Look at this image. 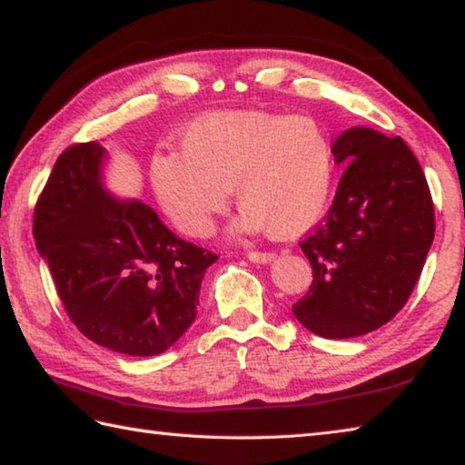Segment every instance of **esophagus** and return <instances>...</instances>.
Listing matches in <instances>:
<instances>
[{
	"label": "esophagus",
	"mask_w": 465,
	"mask_h": 465,
	"mask_svg": "<svg viewBox=\"0 0 465 465\" xmlns=\"http://www.w3.org/2000/svg\"><path fill=\"white\" fill-rule=\"evenodd\" d=\"M247 259L253 263H270L275 259V253H272V251H249Z\"/></svg>",
	"instance_id": "34e87169"
}]
</instances>
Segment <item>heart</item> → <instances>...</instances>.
<instances>
[{
    "label": "heart",
    "mask_w": 465,
    "mask_h": 465,
    "mask_svg": "<svg viewBox=\"0 0 465 465\" xmlns=\"http://www.w3.org/2000/svg\"><path fill=\"white\" fill-rule=\"evenodd\" d=\"M182 151H157L149 179L161 208L187 237L203 239L231 190L239 232L296 237L324 216L335 187V143L312 116L228 112L195 120Z\"/></svg>",
    "instance_id": "b5f03b06"
}]
</instances>
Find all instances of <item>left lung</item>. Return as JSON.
<instances>
[{"label": "left lung", "mask_w": 465, "mask_h": 465, "mask_svg": "<svg viewBox=\"0 0 465 465\" xmlns=\"http://www.w3.org/2000/svg\"><path fill=\"white\" fill-rule=\"evenodd\" d=\"M345 163L324 223L300 242L312 286L292 306L324 339H351L394 319L420 278L435 208L417 157L401 136L355 126L335 141Z\"/></svg>", "instance_id": "1"}]
</instances>
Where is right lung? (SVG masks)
Listing matches in <instances>:
<instances>
[{"label": "right lung", "instance_id": "add662e5", "mask_svg": "<svg viewBox=\"0 0 465 465\" xmlns=\"http://www.w3.org/2000/svg\"><path fill=\"white\" fill-rule=\"evenodd\" d=\"M104 159L97 141L59 154L32 234L87 339L124 355H159L190 329L203 272L218 255L179 239L146 203L114 198L102 183Z\"/></svg>", "mask_w": 465, "mask_h": 465}]
</instances>
